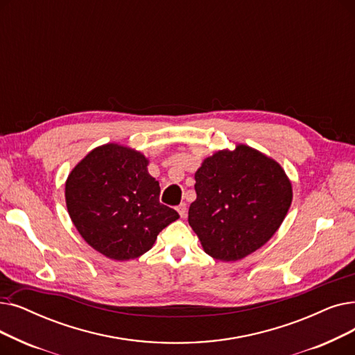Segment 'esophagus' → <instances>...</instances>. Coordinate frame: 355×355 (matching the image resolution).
<instances>
[{
    "label": "esophagus",
    "instance_id": "1",
    "mask_svg": "<svg viewBox=\"0 0 355 355\" xmlns=\"http://www.w3.org/2000/svg\"><path fill=\"white\" fill-rule=\"evenodd\" d=\"M177 211H178V214L181 216V218H186V216H187V205L186 203L178 205L177 206Z\"/></svg>",
    "mask_w": 355,
    "mask_h": 355
}]
</instances>
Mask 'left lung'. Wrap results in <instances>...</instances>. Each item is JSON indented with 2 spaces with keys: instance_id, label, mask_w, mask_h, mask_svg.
Returning <instances> with one entry per match:
<instances>
[{
  "instance_id": "obj_1",
  "label": "left lung",
  "mask_w": 355,
  "mask_h": 355,
  "mask_svg": "<svg viewBox=\"0 0 355 355\" xmlns=\"http://www.w3.org/2000/svg\"><path fill=\"white\" fill-rule=\"evenodd\" d=\"M197 198L189 223L214 259L238 261L259 250L279 230L293 200L282 165L248 145L222 149L196 174Z\"/></svg>"
}]
</instances>
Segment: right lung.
I'll return each mask as SVG.
<instances>
[{
    "label": "right lung",
    "instance_id": "add662e5",
    "mask_svg": "<svg viewBox=\"0 0 355 355\" xmlns=\"http://www.w3.org/2000/svg\"><path fill=\"white\" fill-rule=\"evenodd\" d=\"M149 159L133 148L105 144L88 152L69 173L65 202L84 241L114 261L148 252L178 213L159 203V182Z\"/></svg>",
    "mask_w": 355,
    "mask_h": 355
}]
</instances>
